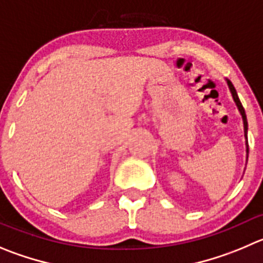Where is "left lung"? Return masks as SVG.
I'll use <instances>...</instances> for the list:
<instances>
[{"mask_svg": "<svg viewBox=\"0 0 263 263\" xmlns=\"http://www.w3.org/2000/svg\"><path fill=\"white\" fill-rule=\"evenodd\" d=\"M226 80H227L228 88H230V90H231V95H232V98H234L235 104H236L237 109H239L240 114H241L242 123H244V135H245V139H248V137H247V134H248V122H247V115H245V110H244V107H242L241 102H240L239 96H237L236 89H235L234 84H232V83L230 82V80H228V79H226ZM245 144H247V159H248V153H249V145H248V140H247V141H245Z\"/></svg>", "mask_w": 263, "mask_h": 263, "instance_id": "8db88e82", "label": "left lung"}]
</instances>
